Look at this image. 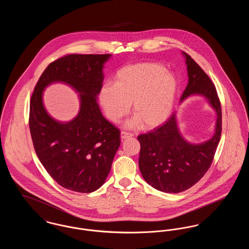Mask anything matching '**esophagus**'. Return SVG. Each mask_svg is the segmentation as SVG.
<instances>
[{"instance_id":"34e87169","label":"esophagus","mask_w":249,"mask_h":249,"mask_svg":"<svg viewBox=\"0 0 249 249\" xmlns=\"http://www.w3.org/2000/svg\"><path fill=\"white\" fill-rule=\"evenodd\" d=\"M121 138L122 139H126V138H130V137H131L133 134L132 133H130V132H127V131H121Z\"/></svg>"}]
</instances>
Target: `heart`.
<instances>
[{
    "label": "heart",
    "mask_w": 249,
    "mask_h": 249,
    "mask_svg": "<svg viewBox=\"0 0 249 249\" xmlns=\"http://www.w3.org/2000/svg\"><path fill=\"white\" fill-rule=\"evenodd\" d=\"M178 82L175 75L158 63H139L121 68L115 84L106 83L99 99L107 118L117 122L130 110L135 117L128 123L134 127H154L170 115L175 103Z\"/></svg>",
    "instance_id": "b5f03b06"
}]
</instances>
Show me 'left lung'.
<instances>
[{
	"instance_id": "8db88e82",
	"label": "left lung",
	"mask_w": 249,
	"mask_h": 249,
	"mask_svg": "<svg viewBox=\"0 0 249 249\" xmlns=\"http://www.w3.org/2000/svg\"><path fill=\"white\" fill-rule=\"evenodd\" d=\"M188 67L189 83L181 102L190 94L203 95L216 112L215 131L207 142L192 144L180 135L176 114L165 123L137 137L141 144L139 169L142 178L153 188L178 193L194 186L213 162L221 136L222 113L215 87L200 65L183 52Z\"/></svg>"
}]
</instances>
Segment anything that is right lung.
Segmentation results:
<instances>
[{
	"label": "right lung",
	"mask_w": 249,
	"mask_h": 249,
	"mask_svg": "<svg viewBox=\"0 0 249 249\" xmlns=\"http://www.w3.org/2000/svg\"><path fill=\"white\" fill-rule=\"evenodd\" d=\"M110 54H68L51 62L41 74L30 102L29 126L36 155L61 187L89 193L99 189L120 145V131L102 115L96 97L103 87L104 63ZM63 82L81 93V111L68 124L46 113L43 89Z\"/></svg>",
	"instance_id": "1"
}]
</instances>
